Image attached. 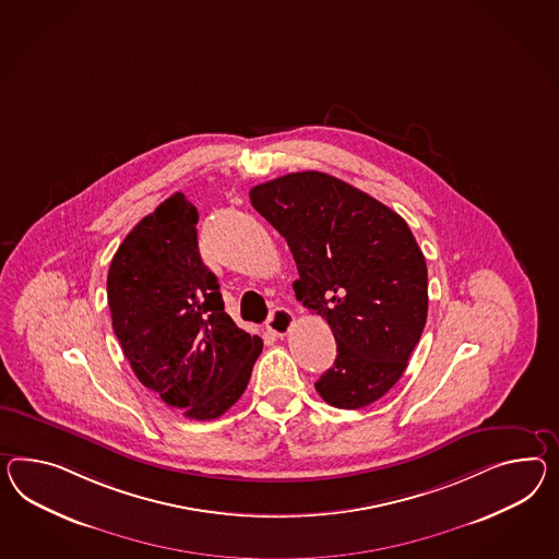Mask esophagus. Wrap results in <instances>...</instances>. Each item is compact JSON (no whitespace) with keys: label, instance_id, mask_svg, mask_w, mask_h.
Instances as JSON below:
<instances>
[{"label":"esophagus","instance_id":"1","mask_svg":"<svg viewBox=\"0 0 559 559\" xmlns=\"http://www.w3.org/2000/svg\"><path fill=\"white\" fill-rule=\"evenodd\" d=\"M294 326V314L287 308H275L270 320H267V330L272 332L273 336L284 338L287 332Z\"/></svg>","mask_w":559,"mask_h":559}]
</instances>
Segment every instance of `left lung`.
Wrapping results in <instances>:
<instances>
[{
  "label": "left lung",
  "instance_id": "obj_1",
  "mask_svg": "<svg viewBox=\"0 0 559 559\" xmlns=\"http://www.w3.org/2000/svg\"><path fill=\"white\" fill-rule=\"evenodd\" d=\"M249 199L287 241L296 298L334 334L338 355L316 391L338 409L381 400L428 318V267L414 233L383 202L316 170L258 185Z\"/></svg>",
  "mask_w": 559,
  "mask_h": 559
}]
</instances>
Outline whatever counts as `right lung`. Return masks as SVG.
<instances>
[{
    "label": "right lung",
    "mask_w": 559,
    "mask_h": 559,
    "mask_svg": "<svg viewBox=\"0 0 559 559\" xmlns=\"http://www.w3.org/2000/svg\"><path fill=\"white\" fill-rule=\"evenodd\" d=\"M197 223L182 192L144 216L111 259L107 301L142 385L190 419H216L243 395L263 343L225 312Z\"/></svg>",
    "instance_id": "right-lung-1"
}]
</instances>
